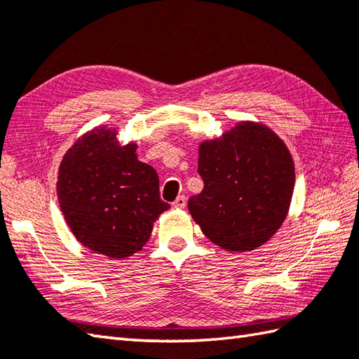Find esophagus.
<instances>
[{
  "mask_svg": "<svg viewBox=\"0 0 359 359\" xmlns=\"http://www.w3.org/2000/svg\"><path fill=\"white\" fill-rule=\"evenodd\" d=\"M171 205H172V208H177V210L185 208V205H187V197H185V196H179L177 199H175Z\"/></svg>",
  "mask_w": 359,
  "mask_h": 359,
  "instance_id": "1",
  "label": "esophagus"
}]
</instances>
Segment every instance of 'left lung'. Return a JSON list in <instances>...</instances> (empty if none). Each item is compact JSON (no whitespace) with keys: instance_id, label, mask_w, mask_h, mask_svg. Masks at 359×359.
Instances as JSON below:
<instances>
[{"instance_id":"left-lung-1","label":"left lung","mask_w":359,"mask_h":359,"mask_svg":"<svg viewBox=\"0 0 359 359\" xmlns=\"http://www.w3.org/2000/svg\"><path fill=\"white\" fill-rule=\"evenodd\" d=\"M201 194L188 210L207 238L231 253L256 250L288 215L294 163L287 144L269 126L239 121L199 144Z\"/></svg>"}]
</instances>
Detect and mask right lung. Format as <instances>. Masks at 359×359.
I'll list each match as a JSON object with an SVG mask.
<instances>
[{
  "mask_svg": "<svg viewBox=\"0 0 359 359\" xmlns=\"http://www.w3.org/2000/svg\"><path fill=\"white\" fill-rule=\"evenodd\" d=\"M135 149L134 142H118L116 129L98 126L81 135L60 163V208L72 234L93 253L133 256L170 208L160 199L156 170L137 160Z\"/></svg>",
  "mask_w": 359,
  "mask_h": 359,
  "instance_id": "1",
  "label": "right lung"
}]
</instances>
